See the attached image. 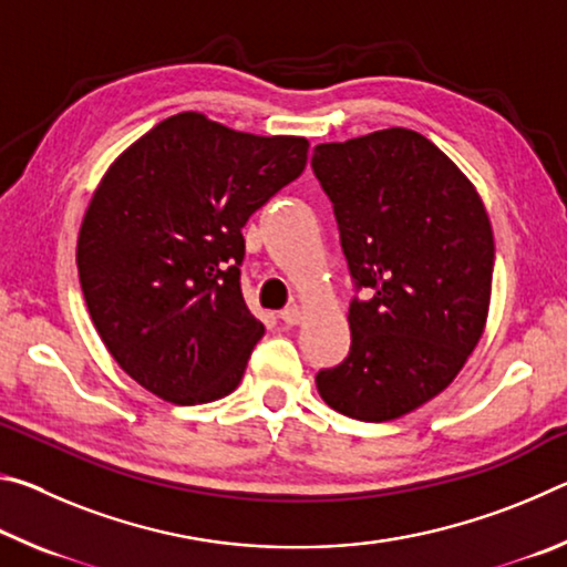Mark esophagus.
Here are the masks:
<instances>
[{"instance_id": "esophagus-1", "label": "esophagus", "mask_w": 567, "mask_h": 567, "mask_svg": "<svg viewBox=\"0 0 567 567\" xmlns=\"http://www.w3.org/2000/svg\"><path fill=\"white\" fill-rule=\"evenodd\" d=\"M302 318H305V307L297 305V302L287 305L285 310L280 312V320H282L285 324H297V322H302Z\"/></svg>"}]
</instances>
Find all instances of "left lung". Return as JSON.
Returning a JSON list of instances; mask_svg holds the SVG:
<instances>
[{
  "label": "left lung",
  "mask_w": 567,
  "mask_h": 567,
  "mask_svg": "<svg viewBox=\"0 0 567 567\" xmlns=\"http://www.w3.org/2000/svg\"><path fill=\"white\" fill-rule=\"evenodd\" d=\"M312 169L364 290L350 302V354L318 372V392L354 420L402 417L440 395L483 338L491 219L455 162L405 127L318 145Z\"/></svg>",
  "instance_id": "1"
}]
</instances>
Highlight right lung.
<instances>
[{
    "instance_id": "1",
    "label": "right lung",
    "mask_w": 567,
    "mask_h": 567,
    "mask_svg": "<svg viewBox=\"0 0 567 567\" xmlns=\"http://www.w3.org/2000/svg\"><path fill=\"white\" fill-rule=\"evenodd\" d=\"M310 142L172 114L104 172L76 239V270L104 348L175 405L233 392L265 324L239 290L243 227L302 175Z\"/></svg>"
}]
</instances>
